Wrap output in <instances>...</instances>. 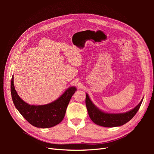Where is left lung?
Instances as JSON below:
<instances>
[{
  "label": "left lung",
  "mask_w": 154,
  "mask_h": 154,
  "mask_svg": "<svg viewBox=\"0 0 154 154\" xmlns=\"http://www.w3.org/2000/svg\"><path fill=\"white\" fill-rule=\"evenodd\" d=\"M143 100V97L136 107L123 113H109L100 110L92 103L87 93H86L85 104L88 116L95 124L105 127H116L128 122L137 113Z\"/></svg>",
  "instance_id": "1"
}]
</instances>
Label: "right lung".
Segmentation results:
<instances>
[{"label":"right lung","mask_w":154,"mask_h":154,"mask_svg":"<svg viewBox=\"0 0 154 154\" xmlns=\"http://www.w3.org/2000/svg\"><path fill=\"white\" fill-rule=\"evenodd\" d=\"M13 75L11 82V94L16 109L31 125L37 128L54 127L64 118L70 100L77 89L74 86L69 87L57 100L50 103L34 105L27 103L18 95L14 86Z\"/></svg>","instance_id":"1"}]
</instances>
